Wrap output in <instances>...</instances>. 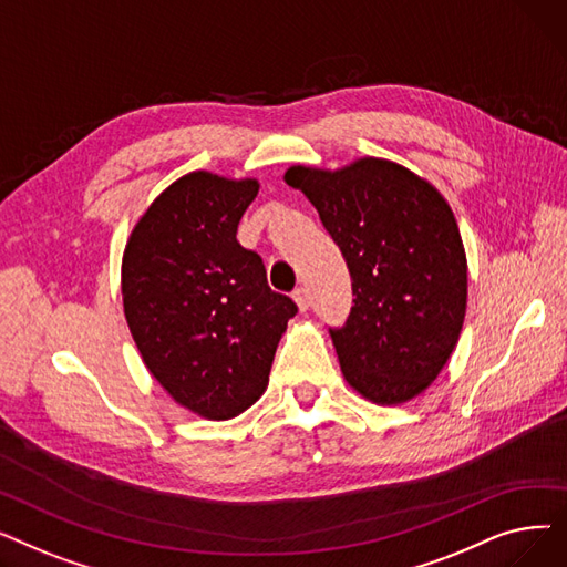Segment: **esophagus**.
<instances>
[{
	"label": "esophagus",
	"instance_id": "34e87169",
	"mask_svg": "<svg viewBox=\"0 0 567 567\" xmlns=\"http://www.w3.org/2000/svg\"><path fill=\"white\" fill-rule=\"evenodd\" d=\"M293 301H296V306H299L301 312H306L310 308V293H308V289L306 287L293 289Z\"/></svg>",
	"mask_w": 567,
	"mask_h": 567
}]
</instances>
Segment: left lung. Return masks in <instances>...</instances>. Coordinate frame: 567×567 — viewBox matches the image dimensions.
Wrapping results in <instances>:
<instances>
[{"label": "left lung", "mask_w": 567, "mask_h": 567, "mask_svg": "<svg viewBox=\"0 0 567 567\" xmlns=\"http://www.w3.org/2000/svg\"><path fill=\"white\" fill-rule=\"evenodd\" d=\"M285 182L312 202L349 268L355 299L342 329H329L344 379L377 404L423 393L466 312V255L449 202L381 158L336 172L293 165Z\"/></svg>", "instance_id": "left-lung-1"}]
</instances>
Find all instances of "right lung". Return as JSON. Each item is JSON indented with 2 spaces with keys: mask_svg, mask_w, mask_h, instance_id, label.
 <instances>
[{
  "mask_svg": "<svg viewBox=\"0 0 567 567\" xmlns=\"http://www.w3.org/2000/svg\"><path fill=\"white\" fill-rule=\"evenodd\" d=\"M257 190L255 178L190 172L146 208L124 250V312L142 361L174 402L208 421L259 400L299 312L236 241Z\"/></svg>",
  "mask_w": 567,
  "mask_h": 567,
  "instance_id": "obj_1",
  "label": "right lung"
}]
</instances>
